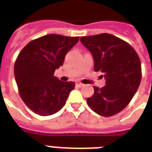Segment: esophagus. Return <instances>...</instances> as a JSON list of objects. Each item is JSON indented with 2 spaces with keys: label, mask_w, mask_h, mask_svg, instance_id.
Wrapping results in <instances>:
<instances>
[{
  "label": "esophagus",
  "mask_w": 152,
  "mask_h": 152,
  "mask_svg": "<svg viewBox=\"0 0 152 152\" xmlns=\"http://www.w3.org/2000/svg\"><path fill=\"white\" fill-rule=\"evenodd\" d=\"M76 86H78V87H80V88H82V87H83V86H84V84L80 83V82H76Z\"/></svg>",
  "instance_id": "34e87169"
}]
</instances>
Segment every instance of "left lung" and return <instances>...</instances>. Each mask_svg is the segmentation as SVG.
I'll return each instance as SVG.
<instances>
[{
    "label": "left lung",
    "instance_id": "left-lung-1",
    "mask_svg": "<svg viewBox=\"0 0 152 152\" xmlns=\"http://www.w3.org/2000/svg\"><path fill=\"white\" fill-rule=\"evenodd\" d=\"M80 42L92 55L94 70L102 72L106 80L103 88L94 87L88 106L103 117L114 115L127 106L139 88L140 60L129 44L112 34L81 37Z\"/></svg>",
    "mask_w": 152,
    "mask_h": 152
}]
</instances>
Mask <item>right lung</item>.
<instances>
[{
  "mask_svg": "<svg viewBox=\"0 0 152 152\" xmlns=\"http://www.w3.org/2000/svg\"><path fill=\"white\" fill-rule=\"evenodd\" d=\"M79 37L50 34L30 42L23 49L14 66L15 82L23 101L37 114L52 115L66 103L74 82H64L54 72Z\"/></svg>",
  "mask_w": 152,
  "mask_h": 152,
  "instance_id": "1",
  "label": "right lung"
}]
</instances>
